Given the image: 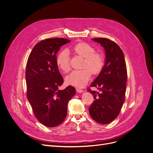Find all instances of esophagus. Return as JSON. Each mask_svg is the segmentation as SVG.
<instances>
[{"mask_svg":"<svg viewBox=\"0 0 153 153\" xmlns=\"http://www.w3.org/2000/svg\"><path fill=\"white\" fill-rule=\"evenodd\" d=\"M76 91H77L78 92H79V93H81V92H83L84 91L83 89H80V88H78V87H76Z\"/></svg>","mask_w":153,"mask_h":153,"instance_id":"1","label":"esophagus"}]
</instances>
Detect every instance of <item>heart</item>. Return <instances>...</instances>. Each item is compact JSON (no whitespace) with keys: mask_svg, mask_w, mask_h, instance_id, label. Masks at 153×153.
Returning a JSON list of instances; mask_svg holds the SVG:
<instances>
[{"mask_svg":"<svg viewBox=\"0 0 153 153\" xmlns=\"http://www.w3.org/2000/svg\"><path fill=\"white\" fill-rule=\"evenodd\" d=\"M73 52L84 58L83 68L81 70L72 71L66 77L69 84L82 87L90 79L91 72L96 75L99 73L104 65V59L100 52H94V47L85 42H80L72 47ZM56 63L59 68L64 73L70 70V62L68 51L64 50L60 52L56 58Z\"/></svg>","mask_w":153,"mask_h":153,"instance_id":"heart-1","label":"heart"}]
</instances>
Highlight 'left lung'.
<instances>
[{
    "instance_id": "obj_1",
    "label": "left lung",
    "mask_w": 153,
    "mask_h": 153,
    "mask_svg": "<svg viewBox=\"0 0 153 153\" xmlns=\"http://www.w3.org/2000/svg\"><path fill=\"white\" fill-rule=\"evenodd\" d=\"M105 51V61L98 76L92 82L100 92L88 89L94 101L89 108L91 117L102 124L113 121L119 114L125 100L127 69L124 55L119 46L106 38L92 39Z\"/></svg>"
}]
</instances>
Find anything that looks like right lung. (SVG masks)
<instances>
[{"mask_svg":"<svg viewBox=\"0 0 153 153\" xmlns=\"http://www.w3.org/2000/svg\"><path fill=\"white\" fill-rule=\"evenodd\" d=\"M70 41L64 38L41 41L27 60V98L37 119L47 127L57 126L64 121L68 101L75 94V87L71 85L59 89L64 80L57 65L56 54L61 47Z\"/></svg>","mask_w":153,"mask_h":153,"instance_id":"1","label":"right lung"}]
</instances>
